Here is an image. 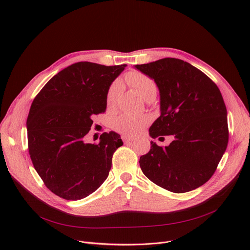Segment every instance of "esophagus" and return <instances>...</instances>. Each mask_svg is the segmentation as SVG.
<instances>
[{
    "instance_id": "obj_1",
    "label": "esophagus",
    "mask_w": 250,
    "mask_h": 250,
    "mask_svg": "<svg viewBox=\"0 0 250 250\" xmlns=\"http://www.w3.org/2000/svg\"><path fill=\"white\" fill-rule=\"evenodd\" d=\"M122 139L124 140V142H129V141H133L134 138L127 136V135H122Z\"/></svg>"
}]
</instances>
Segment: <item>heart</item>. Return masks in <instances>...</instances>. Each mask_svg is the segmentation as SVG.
I'll return each mask as SVG.
<instances>
[{
	"instance_id": "obj_1",
	"label": "heart",
	"mask_w": 250,
	"mask_h": 250,
	"mask_svg": "<svg viewBox=\"0 0 250 250\" xmlns=\"http://www.w3.org/2000/svg\"><path fill=\"white\" fill-rule=\"evenodd\" d=\"M125 81L146 101L155 98L157 93L156 83L147 75L138 72V71H131L125 75ZM121 91L122 88L120 81H115L109 88L108 94H106V104L109 108H115L121 95ZM149 122L150 118L148 116L133 117L122 115L114 121L113 127L122 134L134 135L140 132Z\"/></svg>"
}]
</instances>
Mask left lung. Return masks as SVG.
I'll use <instances>...</instances> for the list:
<instances>
[{"label": "left lung", "instance_id": "1", "mask_svg": "<svg viewBox=\"0 0 250 250\" xmlns=\"http://www.w3.org/2000/svg\"><path fill=\"white\" fill-rule=\"evenodd\" d=\"M156 83L160 117L149 135H174L168 146L140 156L144 174L159 187L185 193L204 185L215 173L229 141L227 108L218 86L201 70L177 58L134 66Z\"/></svg>", "mask_w": 250, "mask_h": 250}]
</instances>
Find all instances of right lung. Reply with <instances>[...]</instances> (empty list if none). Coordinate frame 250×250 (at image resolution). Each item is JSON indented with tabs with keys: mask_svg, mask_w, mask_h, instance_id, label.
Returning <instances> with one entry per match:
<instances>
[{
	"mask_svg": "<svg viewBox=\"0 0 250 250\" xmlns=\"http://www.w3.org/2000/svg\"><path fill=\"white\" fill-rule=\"evenodd\" d=\"M125 64L77 62L53 76L34 98L26 121L28 151L45 186L65 200H81L108 178L122 146L110 131L99 145L85 142L92 117L106 109V94Z\"/></svg>",
	"mask_w": 250,
	"mask_h": 250,
	"instance_id": "1",
	"label": "right lung"
}]
</instances>
